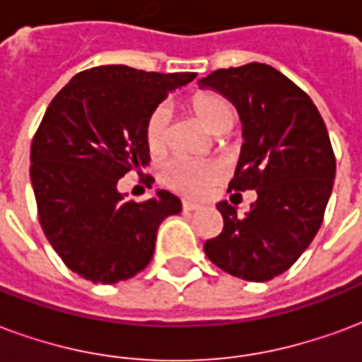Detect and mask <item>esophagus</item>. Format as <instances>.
<instances>
[{"mask_svg": "<svg viewBox=\"0 0 362 362\" xmlns=\"http://www.w3.org/2000/svg\"><path fill=\"white\" fill-rule=\"evenodd\" d=\"M200 204L197 202H189V200H183V210L185 212H194V210H200Z\"/></svg>", "mask_w": 362, "mask_h": 362, "instance_id": "34e87169", "label": "esophagus"}]
</instances>
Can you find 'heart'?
<instances>
[{
    "label": "heart",
    "instance_id": "1",
    "mask_svg": "<svg viewBox=\"0 0 362 362\" xmlns=\"http://www.w3.org/2000/svg\"><path fill=\"white\" fill-rule=\"evenodd\" d=\"M189 110L200 125L212 134L228 133L237 119L233 104L216 92H199L189 100ZM170 110L156 105L144 121V142L150 154H162L168 146ZM160 179L171 191L187 197H200L220 179V165L210 160H185L175 158L163 163Z\"/></svg>",
    "mask_w": 362,
    "mask_h": 362
}]
</instances>
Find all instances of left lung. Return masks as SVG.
<instances>
[{
	"label": "left lung",
	"mask_w": 362,
	"mask_h": 362,
	"mask_svg": "<svg viewBox=\"0 0 362 362\" xmlns=\"http://www.w3.org/2000/svg\"><path fill=\"white\" fill-rule=\"evenodd\" d=\"M212 88L237 107L241 156L229 191H257L245 216L221 200L223 229L204 243L214 264L247 281H268L289 270L324 220L336 156L322 115L297 84L266 63L210 73Z\"/></svg>",
	"instance_id": "left-lung-1"
}]
</instances>
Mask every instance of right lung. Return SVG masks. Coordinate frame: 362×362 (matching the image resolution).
<instances>
[{"label":"right lung","mask_w":362,"mask_h":362,"mask_svg":"<svg viewBox=\"0 0 362 362\" xmlns=\"http://www.w3.org/2000/svg\"><path fill=\"white\" fill-rule=\"evenodd\" d=\"M194 76L102 65L73 76L47 105L30 146V181L44 235L81 278L136 276L152 260L160 223L181 212L170 191L134 202L117 181L148 165L144 121Z\"/></svg>","instance_id":"obj_1"}]
</instances>
